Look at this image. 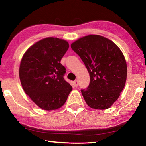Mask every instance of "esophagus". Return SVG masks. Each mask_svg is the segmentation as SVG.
Wrapping results in <instances>:
<instances>
[{"instance_id":"1","label":"esophagus","mask_w":146,"mask_h":146,"mask_svg":"<svg viewBox=\"0 0 146 146\" xmlns=\"http://www.w3.org/2000/svg\"><path fill=\"white\" fill-rule=\"evenodd\" d=\"M73 84H74V85H75V87H77L78 85V80H76L74 81V82H73Z\"/></svg>"}]
</instances>
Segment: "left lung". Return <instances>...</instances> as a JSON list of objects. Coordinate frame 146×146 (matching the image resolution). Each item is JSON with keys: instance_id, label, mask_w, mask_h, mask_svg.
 Listing matches in <instances>:
<instances>
[{"instance_id": "obj_1", "label": "left lung", "mask_w": 146, "mask_h": 146, "mask_svg": "<svg viewBox=\"0 0 146 146\" xmlns=\"http://www.w3.org/2000/svg\"><path fill=\"white\" fill-rule=\"evenodd\" d=\"M90 76V84L81 92L87 104L106 110L118 99L127 78V64L119 48L111 40L90 35L71 44Z\"/></svg>"}]
</instances>
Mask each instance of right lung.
Masks as SVG:
<instances>
[{
    "label": "right lung",
    "mask_w": 146,
    "mask_h": 146,
    "mask_svg": "<svg viewBox=\"0 0 146 146\" xmlns=\"http://www.w3.org/2000/svg\"><path fill=\"white\" fill-rule=\"evenodd\" d=\"M68 48L66 40L48 37L31 46L22 58L19 76L23 90L44 110L62 107L72 90L64 80L66 70L60 63Z\"/></svg>",
    "instance_id": "1"
}]
</instances>
